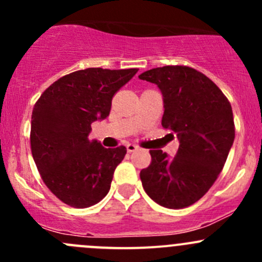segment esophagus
Returning a JSON list of instances; mask_svg holds the SVG:
<instances>
[{"mask_svg":"<svg viewBox=\"0 0 262 262\" xmlns=\"http://www.w3.org/2000/svg\"><path fill=\"white\" fill-rule=\"evenodd\" d=\"M137 149H138V146H136V144H132V143L126 144V150H128L129 153L134 152V150H137Z\"/></svg>","mask_w":262,"mask_h":262,"instance_id":"esophagus-1","label":"esophagus"}]
</instances>
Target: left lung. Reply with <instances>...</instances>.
Listing matches in <instances>:
<instances>
[{"instance_id": "1", "label": "left lung", "mask_w": 262, "mask_h": 262, "mask_svg": "<svg viewBox=\"0 0 262 262\" xmlns=\"http://www.w3.org/2000/svg\"><path fill=\"white\" fill-rule=\"evenodd\" d=\"M163 95L162 126L180 141L172 158L152 149L141 171L144 191L157 204L182 209L204 196L218 179L234 141L231 102L214 82L187 66H165L139 75Z\"/></svg>"}]
</instances>
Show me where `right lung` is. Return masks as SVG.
Masks as SVG:
<instances>
[{"mask_svg":"<svg viewBox=\"0 0 262 262\" xmlns=\"http://www.w3.org/2000/svg\"><path fill=\"white\" fill-rule=\"evenodd\" d=\"M137 68H86L52 83L31 115L33 158L47 187L64 204L89 208L110 190L126 148H105L90 141L91 124L110 114L114 95Z\"/></svg>","mask_w":262,"mask_h":262,"instance_id":"1","label":"right lung"}]
</instances>
